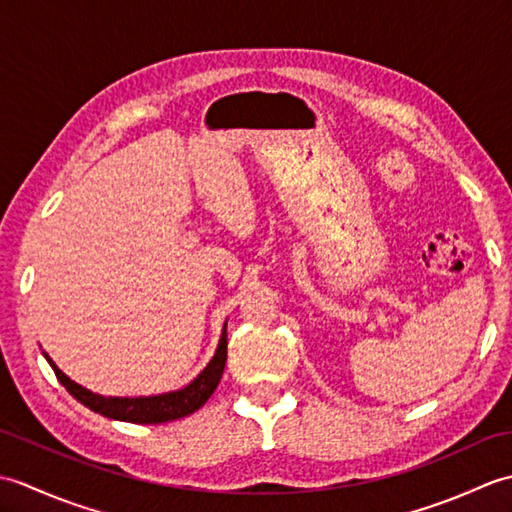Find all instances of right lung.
Returning <instances> with one entry per match:
<instances>
[{
    "label": "right lung",
    "instance_id": "add662e5",
    "mask_svg": "<svg viewBox=\"0 0 512 512\" xmlns=\"http://www.w3.org/2000/svg\"><path fill=\"white\" fill-rule=\"evenodd\" d=\"M46 361L57 374L59 383L70 391V394L81 402V405L90 407L92 411L101 413L112 420H123V422H138V424H160V422H171L189 416V413L198 411L206 400L211 398L217 383H220L224 365H226V330L222 332L220 345H217V352L211 358V363L204 367V372L189 383L184 389L169 391V394L160 396H145V398H105L99 394H92L81 385H76L74 380L65 376L61 369L52 363L48 354Z\"/></svg>",
    "mask_w": 512,
    "mask_h": 512
}]
</instances>
